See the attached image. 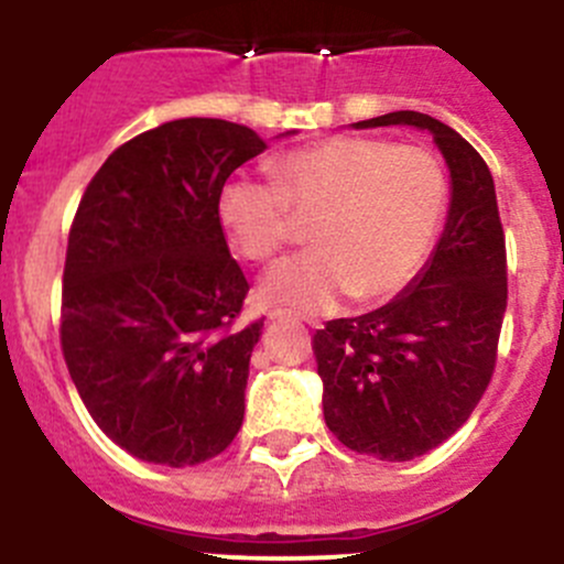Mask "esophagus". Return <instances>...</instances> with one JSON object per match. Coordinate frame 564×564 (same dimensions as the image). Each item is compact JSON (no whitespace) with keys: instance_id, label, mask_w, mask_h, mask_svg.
<instances>
[{"instance_id":"esophagus-1","label":"esophagus","mask_w":564,"mask_h":564,"mask_svg":"<svg viewBox=\"0 0 564 564\" xmlns=\"http://www.w3.org/2000/svg\"><path fill=\"white\" fill-rule=\"evenodd\" d=\"M270 322H278V324H283V322L300 324V318H297V316H292V314H286V311H272V314H270Z\"/></svg>"}]
</instances>
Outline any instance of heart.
Segmentation results:
<instances>
[{
  "label": "heart",
  "instance_id": "1",
  "mask_svg": "<svg viewBox=\"0 0 564 564\" xmlns=\"http://www.w3.org/2000/svg\"><path fill=\"white\" fill-rule=\"evenodd\" d=\"M272 182L235 174L218 193V220L231 248L270 261L294 240V220H314L311 253L261 278L264 303L294 314H327L346 294L382 303L401 292L440 231L447 176L417 144L333 135L270 163Z\"/></svg>",
  "mask_w": 564,
  "mask_h": 564
}]
</instances>
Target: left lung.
Listing matches in <instances>:
<instances>
[{
	"label": "left lung",
	"mask_w": 564,
	"mask_h": 564,
	"mask_svg": "<svg viewBox=\"0 0 564 564\" xmlns=\"http://www.w3.org/2000/svg\"><path fill=\"white\" fill-rule=\"evenodd\" d=\"M429 130L451 172L445 231L388 305L316 329L324 423L340 445L412 460L451 440L491 382L508 308V259L486 161L451 124L392 111L355 128Z\"/></svg>",
	"instance_id": "left-lung-1"
}]
</instances>
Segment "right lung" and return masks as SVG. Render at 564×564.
I'll return each instance as SVG.
<instances>
[{"label":"right lung","instance_id":"right-lung-1","mask_svg":"<svg viewBox=\"0 0 564 564\" xmlns=\"http://www.w3.org/2000/svg\"><path fill=\"white\" fill-rule=\"evenodd\" d=\"M264 150L246 124L174 119L113 150L84 191L67 237L62 351L84 406L130 456L196 466L240 431L264 322L235 327L248 281L218 193Z\"/></svg>","mask_w":564,"mask_h":564}]
</instances>
